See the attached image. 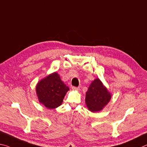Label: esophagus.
<instances>
[{
	"label": "esophagus",
	"instance_id": "esophagus-1",
	"mask_svg": "<svg viewBox=\"0 0 147 147\" xmlns=\"http://www.w3.org/2000/svg\"><path fill=\"white\" fill-rule=\"evenodd\" d=\"M72 90H77V91H79V90H80V88H79V87H76V86H73V87H72Z\"/></svg>",
	"mask_w": 147,
	"mask_h": 147
}]
</instances>
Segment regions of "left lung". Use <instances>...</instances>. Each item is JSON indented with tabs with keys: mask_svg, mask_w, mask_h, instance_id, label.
I'll return each instance as SVG.
<instances>
[{
	"mask_svg": "<svg viewBox=\"0 0 147 147\" xmlns=\"http://www.w3.org/2000/svg\"><path fill=\"white\" fill-rule=\"evenodd\" d=\"M111 99V94L97 78L90 85L86 92L85 102L88 109L92 112H97L103 109Z\"/></svg>",
	"mask_w": 147,
	"mask_h": 147,
	"instance_id": "1",
	"label": "left lung"
}]
</instances>
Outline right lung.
Here are the masks:
<instances>
[{
  "label": "right lung",
  "mask_w": 147,
  "mask_h": 147,
  "mask_svg": "<svg viewBox=\"0 0 147 147\" xmlns=\"http://www.w3.org/2000/svg\"><path fill=\"white\" fill-rule=\"evenodd\" d=\"M69 90L57 72L42 79L36 86L38 101L48 109H56L61 105Z\"/></svg>",
  "instance_id": "1"
}]
</instances>
